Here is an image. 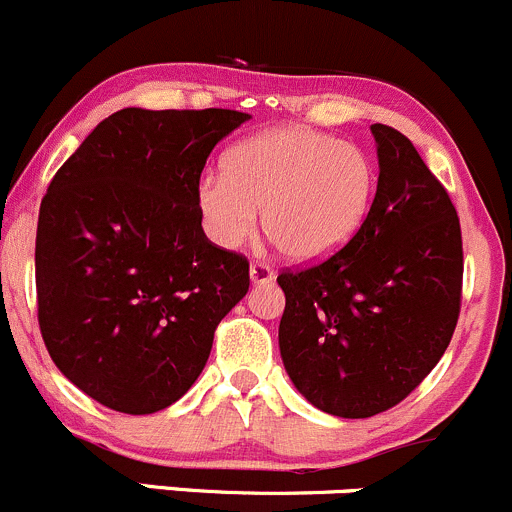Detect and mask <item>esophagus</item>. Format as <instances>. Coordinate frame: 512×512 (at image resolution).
Masks as SVG:
<instances>
[{"mask_svg":"<svg viewBox=\"0 0 512 512\" xmlns=\"http://www.w3.org/2000/svg\"><path fill=\"white\" fill-rule=\"evenodd\" d=\"M273 278H276V271H273L268 263L263 261H254L251 263V281L256 283V286H263V283H271Z\"/></svg>","mask_w":512,"mask_h":512,"instance_id":"esophagus-1","label":"esophagus"}]
</instances>
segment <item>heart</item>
Returning a JSON list of instances; mask_svg holds the SVG:
<instances>
[{
	"instance_id": "1",
	"label": "heart",
	"mask_w": 512,
	"mask_h": 512,
	"mask_svg": "<svg viewBox=\"0 0 512 512\" xmlns=\"http://www.w3.org/2000/svg\"><path fill=\"white\" fill-rule=\"evenodd\" d=\"M221 175L204 177L197 207L207 234L236 249L263 229L293 261L328 258L370 212L372 162L360 147L308 128H276L236 142Z\"/></svg>"
}]
</instances>
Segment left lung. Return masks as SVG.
Listing matches in <instances>:
<instances>
[{
  "label": "left lung",
  "instance_id": "left-lung-1",
  "mask_svg": "<svg viewBox=\"0 0 512 512\" xmlns=\"http://www.w3.org/2000/svg\"><path fill=\"white\" fill-rule=\"evenodd\" d=\"M377 194L342 249L278 273V345L298 392L323 412L367 419L397 407L449 347L461 313L456 207L412 140L372 125Z\"/></svg>",
  "mask_w": 512,
  "mask_h": 512
}]
</instances>
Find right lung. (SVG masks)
<instances>
[{"label": "right lung", "instance_id": "add662e5", "mask_svg": "<svg viewBox=\"0 0 512 512\" xmlns=\"http://www.w3.org/2000/svg\"><path fill=\"white\" fill-rule=\"evenodd\" d=\"M246 113L123 108L96 125L41 199L44 345L81 392L123 414L175 404L214 330L249 291V258L212 244L197 187Z\"/></svg>", "mask_w": 512, "mask_h": 512}]
</instances>
